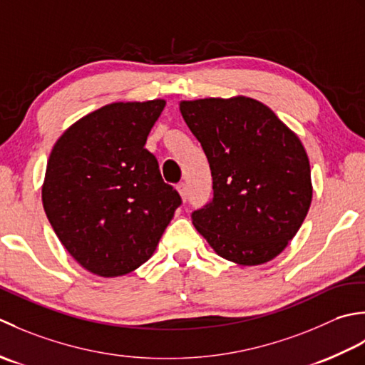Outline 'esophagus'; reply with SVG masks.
Segmentation results:
<instances>
[{"label": "esophagus", "instance_id": "obj_1", "mask_svg": "<svg viewBox=\"0 0 365 365\" xmlns=\"http://www.w3.org/2000/svg\"><path fill=\"white\" fill-rule=\"evenodd\" d=\"M176 189H178V192H180L182 202H185V198H187V185H185L184 182H180L176 185Z\"/></svg>", "mask_w": 365, "mask_h": 365}]
</instances>
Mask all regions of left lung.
<instances>
[{
	"label": "left lung",
	"instance_id": "1",
	"mask_svg": "<svg viewBox=\"0 0 365 365\" xmlns=\"http://www.w3.org/2000/svg\"><path fill=\"white\" fill-rule=\"evenodd\" d=\"M180 111L212 176V200L192 212L193 227L228 262H271L312 203L310 163L299 137L269 107L245 96L181 101Z\"/></svg>",
	"mask_w": 365,
	"mask_h": 365
}]
</instances>
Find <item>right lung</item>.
Returning <instances> with one entry per match:
<instances>
[{
	"mask_svg": "<svg viewBox=\"0 0 365 365\" xmlns=\"http://www.w3.org/2000/svg\"><path fill=\"white\" fill-rule=\"evenodd\" d=\"M165 103H108L69 125L50 153L43 211L64 249L99 277L148 262L181 205L145 150Z\"/></svg>",
	"mask_w": 365,
	"mask_h": 365,
	"instance_id": "right-lung-1",
	"label": "right lung"
}]
</instances>
